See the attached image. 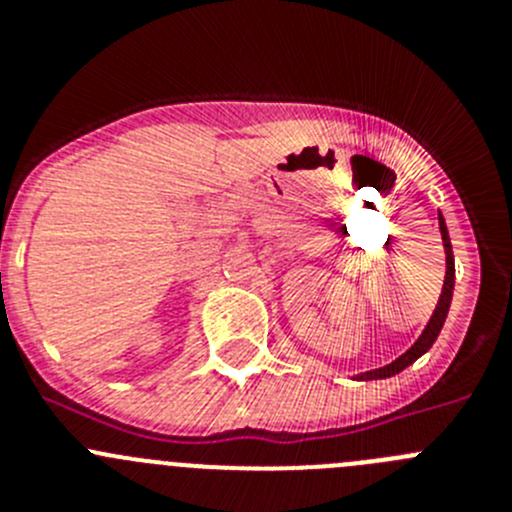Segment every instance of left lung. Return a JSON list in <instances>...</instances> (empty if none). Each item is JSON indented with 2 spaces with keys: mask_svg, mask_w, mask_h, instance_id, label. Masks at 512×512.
Masks as SVG:
<instances>
[{
  "mask_svg": "<svg viewBox=\"0 0 512 512\" xmlns=\"http://www.w3.org/2000/svg\"><path fill=\"white\" fill-rule=\"evenodd\" d=\"M438 220H441V238H443V248H446V282H443L441 300H438V307H436V312H433L431 323L425 325L423 336H420L418 341H415V346L410 348V351H405L400 359L392 361V364H387V366H382V369H374V372L361 374V379H384V377H392V374L402 372V369H405L408 364H413L418 356H423L425 351L433 346V341L438 338V333H441L443 320H446V315H449L451 295H454V253H451V241H449V230H446V223H443V217H438Z\"/></svg>",
  "mask_w": 512,
  "mask_h": 512,
  "instance_id": "8db88e82",
  "label": "left lung"
}]
</instances>
